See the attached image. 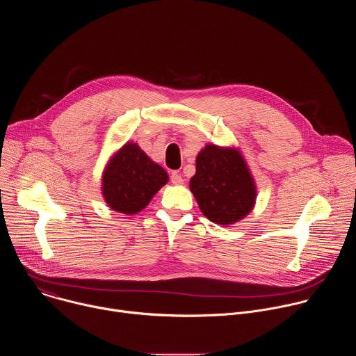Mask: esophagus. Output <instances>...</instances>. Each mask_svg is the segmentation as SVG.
Listing matches in <instances>:
<instances>
[{"instance_id":"esophagus-1","label":"esophagus","mask_w":356,"mask_h":356,"mask_svg":"<svg viewBox=\"0 0 356 356\" xmlns=\"http://www.w3.org/2000/svg\"><path fill=\"white\" fill-rule=\"evenodd\" d=\"M170 180H172V183L176 184V186H180V184H183V181H184L183 177H181V175L177 173V172H173V173H172Z\"/></svg>"}]
</instances>
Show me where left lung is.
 <instances>
[{
	"label": "left lung",
	"instance_id": "8db88e82",
	"mask_svg": "<svg viewBox=\"0 0 356 356\" xmlns=\"http://www.w3.org/2000/svg\"><path fill=\"white\" fill-rule=\"evenodd\" d=\"M190 191L211 222L229 227L257 204V181L239 147L207 143L195 158Z\"/></svg>",
	"mask_w": 356,
	"mask_h": 356
}]
</instances>
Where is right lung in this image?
Listing matches in <instances>:
<instances>
[{
  "mask_svg": "<svg viewBox=\"0 0 356 356\" xmlns=\"http://www.w3.org/2000/svg\"><path fill=\"white\" fill-rule=\"evenodd\" d=\"M169 181L168 172L152 161L136 142H125L108 158L101 173V194L120 214L140 213Z\"/></svg>",
  "mask_w": 356,
  "mask_h": 356,
  "instance_id": "obj_1",
  "label": "right lung"
}]
</instances>
